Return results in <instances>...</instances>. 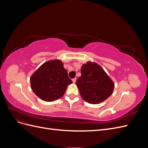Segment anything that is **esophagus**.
Returning a JSON list of instances; mask_svg holds the SVG:
<instances>
[{
  "mask_svg": "<svg viewBox=\"0 0 148 148\" xmlns=\"http://www.w3.org/2000/svg\"><path fill=\"white\" fill-rule=\"evenodd\" d=\"M76 81H77V78H73V79H72V82H73V83H75L76 82Z\"/></svg>",
  "mask_w": 148,
  "mask_h": 148,
  "instance_id": "34e87169",
  "label": "esophagus"
}]
</instances>
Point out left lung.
Returning <instances> with one entry per match:
<instances>
[{
	"instance_id": "8db88e82",
	"label": "left lung",
	"mask_w": 148,
	"mask_h": 148,
	"mask_svg": "<svg viewBox=\"0 0 148 148\" xmlns=\"http://www.w3.org/2000/svg\"><path fill=\"white\" fill-rule=\"evenodd\" d=\"M81 73L76 84L86 102L99 104L112 94L114 83L99 65L88 62L82 65Z\"/></svg>"
}]
</instances>
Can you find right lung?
<instances>
[{
  "instance_id": "1",
  "label": "right lung",
  "mask_w": 148,
  "mask_h": 148,
  "mask_svg": "<svg viewBox=\"0 0 148 148\" xmlns=\"http://www.w3.org/2000/svg\"><path fill=\"white\" fill-rule=\"evenodd\" d=\"M31 87L35 95L43 101L52 102L63 96L72 81L68 77L60 60L46 62L30 78Z\"/></svg>"
}]
</instances>
